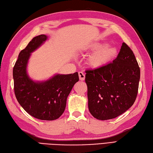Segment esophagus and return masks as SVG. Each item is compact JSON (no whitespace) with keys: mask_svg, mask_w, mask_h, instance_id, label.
Returning <instances> with one entry per match:
<instances>
[{"mask_svg":"<svg viewBox=\"0 0 153 153\" xmlns=\"http://www.w3.org/2000/svg\"><path fill=\"white\" fill-rule=\"evenodd\" d=\"M79 76L80 80H84V79H85V74H84L82 72H79Z\"/></svg>","mask_w":153,"mask_h":153,"instance_id":"1","label":"esophagus"}]
</instances>
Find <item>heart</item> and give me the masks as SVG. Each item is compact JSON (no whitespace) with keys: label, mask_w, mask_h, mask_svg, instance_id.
<instances>
[{"label":"heart","mask_w":153,"mask_h":153,"mask_svg":"<svg viewBox=\"0 0 153 153\" xmlns=\"http://www.w3.org/2000/svg\"><path fill=\"white\" fill-rule=\"evenodd\" d=\"M88 50L94 51L87 59V63L91 68L98 69L107 65L113 60L118 53V48L103 42H93L88 46Z\"/></svg>","instance_id":"heart-1"}]
</instances>
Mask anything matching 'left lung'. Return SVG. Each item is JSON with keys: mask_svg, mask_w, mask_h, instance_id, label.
Returning <instances> with one entry per match:
<instances>
[{"mask_svg": "<svg viewBox=\"0 0 153 153\" xmlns=\"http://www.w3.org/2000/svg\"><path fill=\"white\" fill-rule=\"evenodd\" d=\"M86 73L88 108L94 118L112 119L133 105L137 94L140 69L126 44L123 43L113 62Z\"/></svg>", "mask_w": 153, "mask_h": 153, "instance_id": "obj_1", "label": "left lung"}]
</instances>
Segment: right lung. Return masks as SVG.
<instances>
[{"label": "right lung", "instance_id": "add662e5", "mask_svg": "<svg viewBox=\"0 0 153 153\" xmlns=\"http://www.w3.org/2000/svg\"><path fill=\"white\" fill-rule=\"evenodd\" d=\"M47 39L45 35L34 37L20 52L13 69V78L16 99L23 109L38 119L53 120L63 113L67 97L79 78L76 72L56 74L46 80L30 79L27 70L30 55Z\"/></svg>", "mask_w": 153, "mask_h": 153}]
</instances>
